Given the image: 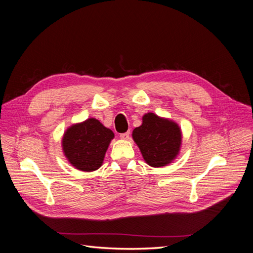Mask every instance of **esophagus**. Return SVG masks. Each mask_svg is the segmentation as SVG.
Wrapping results in <instances>:
<instances>
[{"label": "esophagus", "mask_w": 253, "mask_h": 253, "mask_svg": "<svg viewBox=\"0 0 253 253\" xmlns=\"http://www.w3.org/2000/svg\"><path fill=\"white\" fill-rule=\"evenodd\" d=\"M129 131H127V132H126V133H122V134H120V138L121 139H124V140H127L128 138H129Z\"/></svg>", "instance_id": "1"}]
</instances>
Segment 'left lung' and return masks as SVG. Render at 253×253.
I'll return each instance as SVG.
<instances>
[{
    "label": "left lung",
    "mask_w": 253,
    "mask_h": 253,
    "mask_svg": "<svg viewBox=\"0 0 253 253\" xmlns=\"http://www.w3.org/2000/svg\"><path fill=\"white\" fill-rule=\"evenodd\" d=\"M132 136L145 163L151 167L169 165L179 153L181 132L178 125L154 113L144 115L142 125L134 128Z\"/></svg>",
    "instance_id": "left-lung-1"
}]
</instances>
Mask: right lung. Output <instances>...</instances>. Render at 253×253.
I'll return each mask as SVG.
<instances>
[{"instance_id":"right-lung-1","label":"right lung","mask_w":253,"mask_h":253,"mask_svg":"<svg viewBox=\"0 0 253 253\" xmlns=\"http://www.w3.org/2000/svg\"><path fill=\"white\" fill-rule=\"evenodd\" d=\"M114 133L100 121L89 118L68 127L62 139L64 155L76 169L91 172L101 167Z\"/></svg>"}]
</instances>
